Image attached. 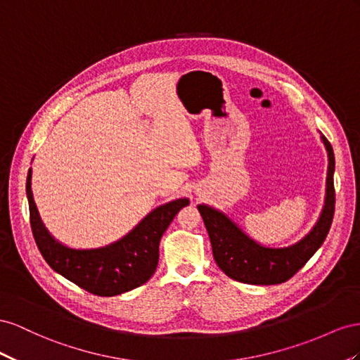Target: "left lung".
Instances as JSON below:
<instances>
[{
    "label": "left lung",
    "instance_id": "8db88e82",
    "mask_svg": "<svg viewBox=\"0 0 360 360\" xmlns=\"http://www.w3.org/2000/svg\"><path fill=\"white\" fill-rule=\"evenodd\" d=\"M321 139L328 155L324 210L314 229L297 244L283 249L264 248L241 232L224 214L207 205L198 207L210 235L214 259L231 279L250 285L283 283L321 248L330 231L335 214V155L328 140L324 136Z\"/></svg>",
    "mask_w": 360,
    "mask_h": 360
}]
</instances>
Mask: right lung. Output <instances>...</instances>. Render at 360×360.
<instances>
[{
  "instance_id": "1",
  "label": "right lung",
  "mask_w": 360,
  "mask_h": 360,
  "mask_svg": "<svg viewBox=\"0 0 360 360\" xmlns=\"http://www.w3.org/2000/svg\"><path fill=\"white\" fill-rule=\"evenodd\" d=\"M32 170L27 174L30 226L39 252L48 265L79 288L101 297H111L137 288L155 273L160 240L188 199H178L148 214L127 237L107 248L74 250L56 241L40 221L32 194Z\"/></svg>"
}]
</instances>
